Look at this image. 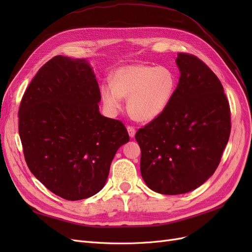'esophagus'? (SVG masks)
<instances>
[{
	"label": "esophagus",
	"mask_w": 252,
	"mask_h": 252,
	"mask_svg": "<svg viewBox=\"0 0 252 252\" xmlns=\"http://www.w3.org/2000/svg\"><path fill=\"white\" fill-rule=\"evenodd\" d=\"M127 130H128L129 136H130V138H133L135 134V128L133 126H127Z\"/></svg>",
	"instance_id": "1"
}]
</instances>
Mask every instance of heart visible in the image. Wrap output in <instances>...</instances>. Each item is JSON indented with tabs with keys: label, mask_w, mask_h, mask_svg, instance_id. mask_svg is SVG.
<instances>
[{
	"label": "heart",
	"mask_w": 252,
	"mask_h": 252,
	"mask_svg": "<svg viewBox=\"0 0 252 252\" xmlns=\"http://www.w3.org/2000/svg\"><path fill=\"white\" fill-rule=\"evenodd\" d=\"M177 75L169 67L128 65L111 75V84L101 86L105 107L116 112L122 107V97H129L128 110L139 121H151L168 107L177 90Z\"/></svg>",
	"instance_id": "obj_1"
}]
</instances>
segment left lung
<instances>
[{"label": "left lung", "mask_w": 252, "mask_h": 252, "mask_svg": "<svg viewBox=\"0 0 252 252\" xmlns=\"http://www.w3.org/2000/svg\"><path fill=\"white\" fill-rule=\"evenodd\" d=\"M173 98L162 114L140 128L141 173L162 194H182L215 173L229 140L230 106L222 83L202 60L181 52Z\"/></svg>", "instance_id": "obj_1"}]
</instances>
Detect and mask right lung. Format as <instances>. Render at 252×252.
I'll return each mask as SVG.
<instances>
[{
  "instance_id": "right-lung-1",
  "label": "right lung",
  "mask_w": 252,
  "mask_h": 252,
  "mask_svg": "<svg viewBox=\"0 0 252 252\" xmlns=\"http://www.w3.org/2000/svg\"><path fill=\"white\" fill-rule=\"evenodd\" d=\"M98 84L85 60L56 56L28 85L19 108V133L30 171L68 201L104 187L125 125L103 117Z\"/></svg>"
}]
</instances>
